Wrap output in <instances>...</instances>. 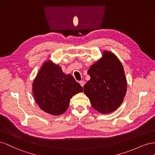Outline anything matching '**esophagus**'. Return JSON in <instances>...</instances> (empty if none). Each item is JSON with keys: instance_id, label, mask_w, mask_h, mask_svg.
Instances as JSON below:
<instances>
[{"instance_id": "1", "label": "esophagus", "mask_w": 155, "mask_h": 155, "mask_svg": "<svg viewBox=\"0 0 155 155\" xmlns=\"http://www.w3.org/2000/svg\"><path fill=\"white\" fill-rule=\"evenodd\" d=\"M79 84H80L81 86L82 87H83L84 86V84H85V82H84V81H81L80 82H79Z\"/></svg>"}]
</instances>
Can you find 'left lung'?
Instances as JSON below:
<instances>
[{
  "label": "left lung",
  "instance_id": "left-lung-1",
  "mask_svg": "<svg viewBox=\"0 0 155 155\" xmlns=\"http://www.w3.org/2000/svg\"><path fill=\"white\" fill-rule=\"evenodd\" d=\"M87 73L90 80L84 86V92L92 107L101 114L114 112L127 92V79L120 60L112 52L104 51Z\"/></svg>",
  "mask_w": 155,
  "mask_h": 155
}]
</instances>
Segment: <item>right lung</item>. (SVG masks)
I'll return each instance as SVG.
<instances>
[{
	"instance_id": "add662e5",
	"label": "right lung",
	"mask_w": 155,
	"mask_h": 155,
	"mask_svg": "<svg viewBox=\"0 0 155 155\" xmlns=\"http://www.w3.org/2000/svg\"><path fill=\"white\" fill-rule=\"evenodd\" d=\"M82 91L72 75L65 74L60 66L51 60L43 64L32 84L33 95L39 107L52 116L64 114L71 97Z\"/></svg>"
}]
</instances>
